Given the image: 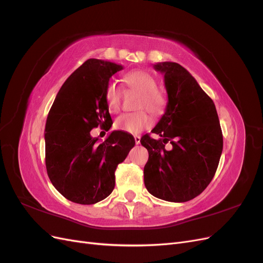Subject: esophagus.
<instances>
[{
    "label": "esophagus",
    "instance_id": "1",
    "mask_svg": "<svg viewBox=\"0 0 263 263\" xmlns=\"http://www.w3.org/2000/svg\"><path fill=\"white\" fill-rule=\"evenodd\" d=\"M134 139H135V142H136V145L140 144V136H139V135H135Z\"/></svg>",
    "mask_w": 263,
    "mask_h": 263
}]
</instances>
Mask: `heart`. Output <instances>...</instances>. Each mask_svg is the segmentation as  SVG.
Segmentation results:
<instances>
[{
    "mask_svg": "<svg viewBox=\"0 0 263 263\" xmlns=\"http://www.w3.org/2000/svg\"><path fill=\"white\" fill-rule=\"evenodd\" d=\"M123 81L128 89L139 94L136 107L140 110L118 116L115 127L126 133L138 134L153 124V118L145 109L155 116H160L164 112L168 100L164 92L157 87L156 78L147 71L133 70L123 77ZM121 100L122 91L114 83H109L105 90V102L110 113L118 112Z\"/></svg>",
    "mask_w": 263,
    "mask_h": 263,
    "instance_id": "1",
    "label": "heart"
}]
</instances>
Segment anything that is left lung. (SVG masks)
<instances>
[{
	"instance_id": "left-lung-1",
	"label": "left lung",
	"mask_w": 263,
	"mask_h": 263,
	"mask_svg": "<svg viewBox=\"0 0 263 263\" xmlns=\"http://www.w3.org/2000/svg\"><path fill=\"white\" fill-rule=\"evenodd\" d=\"M164 74L165 112L140 139L149 153L144 168L150 194L168 202H187L200 195L215 176L222 151V133L213 100L177 62L154 66ZM170 141L171 149L165 148Z\"/></svg>"
}]
</instances>
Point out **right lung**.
<instances>
[{"label":"right lung","instance_id":"1","mask_svg":"<svg viewBox=\"0 0 263 263\" xmlns=\"http://www.w3.org/2000/svg\"><path fill=\"white\" fill-rule=\"evenodd\" d=\"M123 66L89 59L59 90L45 127L46 169L58 192L83 205L106 198L115 186V170L135 146L132 135L115 130L99 142L91 130L106 132L113 122L105 102L110 77Z\"/></svg>","mask_w":263,"mask_h":263}]
</instances>
